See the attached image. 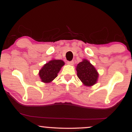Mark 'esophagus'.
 I'll list each match as a JSON object with an SVG mask.
<instances>
[{
  "mask_svg": "<svg viewBox=\"0 0 132 132\" xmlns=\"http://www.w3.org/2000/svg\"><path fill=\"white\" fill-rule=\"evenodd\" d=\"M67 63L69 65H73L74 64V61H68Z\"/></svg>",
  "mask_w": 132,
  "mask_h": 132,
  "instance_id": "obj_1",
  "label": "esophagus"
}]
</instances>
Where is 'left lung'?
Listing matches in <instances>:
<instances>
[{"mask_svg":"<svg viewBox=\"0 0 132 132\" xmlns=\"http://www.w3.org/2000/svg\"><path fill=\"white\" fill-rule=\"evenodd\" d=\"M76 71L79 79L86 86H90L96 83L99 75L95 68L87 60H84L79 63Z\"/></svg>","mask_w":132,"mask_h":132,"instance_id":"obj_1","label":"left lung"}]
</instances>
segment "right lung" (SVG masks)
Returning <instances> with one entry per match:
<instances>
[{
  "mask_svg": "<svg viewBox=\"0 0 132 132\" xmlns=\"http://www.w3.org/2000/svg\"><path fill=\"white\" fill-rule=\"evenodd\" d=\"M64 63L62 60H53L45 64L39 72L40 79L44 82L52 81L57 76V73Z\"/></svg>",
  "mask_w": 132,
  "mask_h": 132,
  "instance_id": "1",
  "label": "right lung"
}]
</instances>
